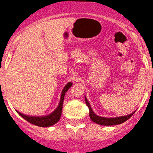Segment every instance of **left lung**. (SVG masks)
Masks as SVG:
<instances>
[{
  "mask_svg": "<svg viewBox=\"0 0 153 153\" xmlns=\"http://www.w3.org/2000/svg\"><path fill=\"white\" fill-rule=\"evenodd\" d=\"M85 101L86 104L89 107V117H90L91 120L93 122L96 123V124L100 125H104V126H112V125H117V124H121L122 123L125 122L127 121L134 113L135 111L132 112L131 114L127 115H124V116H120V117H115V118H105V117H101L99 115H97L96 114L94 113L93 110L91 108L90 104H89V101H87L86 98L85 97Z\"/></svg>",
  "mask_w": 153,
  "mask_h": 153,
  "instance_id": "left-lung-1",
  "label": "left lung"
}]
</instances>
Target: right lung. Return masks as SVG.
<instances>
[{"mask_svg":"<svg viewBox=\"0 0 153 153\" xmlns=\"http://www.w3.org/2000/svg\"><path fill=\"white\" fill-rule=\"evenodd\" d=\"M72 85V82H69L68 84L64 86L61 95V99H60V102L58 106H57L56 109L50 113L49 115H44V116H32V115H24V114L21 113L16 110V112L22 117L23 118L27 121L28 122L31 124L36 125V126H41V127H48V126H51L55 124H56L58 121L60 120L61 116V113H62V108H63V103H64V95H65L66 92H67L68 89L71 87Z\"/></svg>","mask_w":153,"mask_h":153,"instance_id":"obj_1","label":"right lung"}]
</instances>
